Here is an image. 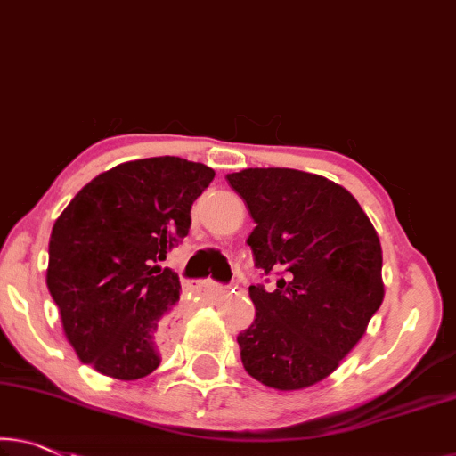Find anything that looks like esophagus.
<instances>
[{"label": "esophagus", "instance_id": "34e87169", "mask_svg": "<svg viewBox=\"0 0 456 456\" xmlns=\"http://www.w3.org/2000/svg\"><path fill=\"white\" fill-rule=\"evenodd\" d=\"M206 288H208V289H214V292H222V289L226 288V286H222V283H217V281H214V280H208V281H206Z\"/></svg>", "mask_w": 456, "mask_h": 456}]
</instances>
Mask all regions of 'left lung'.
<instances>
[{
	"mask_svg": "<svg viewBox=\"0 0 456 456\" xmlns=\"http://www.w3.org/2000/svg\"><path fill=\"white\" fill-rule=\"evenodd\" d=\"M255 220V267L275 289L248 288L255 321L239 333L244 370L298 391L327 379L380 308L382 250L354 195L325 176L247 168L226 176ZM269 281V280H267Z\"/></svg>",
	"mask_w": 456,
	"mask_h": 456,
	"instance_id": "8db88e82",
	"label": "left lung"
}]
</instances>
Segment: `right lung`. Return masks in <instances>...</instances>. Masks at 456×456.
I'll return each instance as SVG.
<instances>
[{
    "label": "right lung",
    "instance_id": "1",
    "mask_svg": "<svg viewBox=\"0 0 456 456\" xmlns=\"http://www.w3.org/2000/svg\"><path fill=\"white\" fill-rule=\"evenodd\" d=\"M214 170L176 156L98 175L57 217L47 288L77 358L118 380L154 372L173 339L181 281L160 267L189 234Z\"/></svg>",
    "mask_w": 456,
    "mask_h": 456
}]
</instances>
